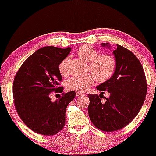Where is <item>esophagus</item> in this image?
I'll use <instances>...</instances> for the list:
<instances>
[{
	"label": "esophagus",
	"instance_id": "34e87169",
	"mask_svg": "<svg viewBox=\"0 0 156 156\" xmlns=\"http://www.w3.org/2000/svg\"><path fill=\"white\" fill-rule=\"evenodd\" d=\"M76 95L77 96V97H78V96H83V95H84V94H83V93H80V92H76Z\"/></svg>",
	"mask_w": 156,
	"mask_h": 156
}]
</instances>
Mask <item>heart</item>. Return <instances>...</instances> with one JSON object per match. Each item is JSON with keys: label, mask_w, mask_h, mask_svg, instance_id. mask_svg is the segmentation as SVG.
<instances>
[{"label": "heart", "mask_w": 156, "mask_h": 156, "mask_svg": "<svg viewBox=\"0 0 156 156\" xmlns=\"http://www.w3.org/2000/svg\"><path fill=\"white\" fill-rule=\"evenodd\" d=\"M78 57L89 63V69L93 73L84 76H74L67 81V87L71 90L83 92L88 89L95 82H105L113 76L116 70V59L111 54H102L91 46H81L77 51ZM69 58H66L58 66V71L62 76L68 74L67 64Z\"/></svg>", "instance_id": "1"}]
</instances>
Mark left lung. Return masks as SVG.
<instances>
[{
  "label": "left lung",
  "instance_id": "8db88e82",
  "mask_svg": "<svg viewBox=\"0 0 156 156\" xmlns=\"http://www.w3.org/2000/svg\"><path fill=\"white\" fill-rule=\"evenodd\" d=\"M102 47L111 49L109 43ZM117 66L113 76L96 87L100 97L90 95L87 108L91 122L100 130L112 132L129 124L139 112L147 93V83L141 62L132 52L117 45L113 51ZM103 91L110 93L106 102L101 103Z\"/></svg>",
  "mask_w": 156,
  "mask_h": 156
}]
</instances>
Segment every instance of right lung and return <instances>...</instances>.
<instances>
[{
	"mask_svg": "<svg viewBox=\"0 0 156 156\" xmlns=\"http://www.w3.org/2000/svg\"><path fill=\"white\" fill-rule=\"evenodd\" d=\"M66 49L44 47L37 50L21 66L13 82V98L17 112L28 128L37 133L52 136L65 125L66 109L76 97L74 91L52 102L50 93H62L58 66L66 58Z\"/></svg>",
	"mask_w": 156,
	"mask_h": 156,
	"instance_id": "obj_1",
	"label": "right lung"
}]
</instances>
